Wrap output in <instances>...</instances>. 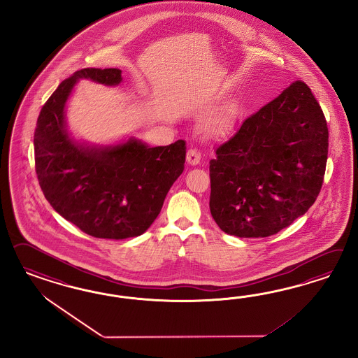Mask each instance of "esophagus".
Returning a JSON list of instances; mask_svg holds the SVG:
<instances>
[{
    "instance_id": "esophagus-1",
    "label": "esophagus",
    "mask_w": 358,
    "mask_h": 358,
    "mask_svg": "<svg viewBox=\"0 0 358 358\" xmlns=\"http://www.w3.org/2000/svg\"><path fill=\"white\" fill-rule=\"evenodd\" d=\"M186 162L190 165H198L201 162V152L196 148H190L186 153Z\"/></svg>"
}]
</instances>
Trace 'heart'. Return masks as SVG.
Segmentation results:
<instances>
[{"mask_svg":"<svg viewBox=\"0 0 358 358\" xmlns=\"http://www.w3.org/2000/svg\"><path fill=\"white\" fill-rule=\"evenodd\" d=\"M228 124H229V120H228L227 115L222 114L215 120H211L208 127H210V130L213 131H226L228 129Z\"/></svg>","mask_w":358,"mask_h":358,"instance_id":"obj_1","label":"heart"}]
</instances>
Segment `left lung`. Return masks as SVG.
I'll return each instance as SVG.
<instances>
[{"label":"left lung","instance_id":"1","mask_svg":"<svg viewBox=\"0 0 358 358\" xmlns=\"http://www.w3.org/2000/svg\"><path fill=\"white\" fill-rule=\"evenodd\" d=\"M328 127L303 81L243 122L210 162V211L222 231L268 238L314 205L324 180Z\"/></svg>","mask_w":358,"mask_h":358}]
</instances>
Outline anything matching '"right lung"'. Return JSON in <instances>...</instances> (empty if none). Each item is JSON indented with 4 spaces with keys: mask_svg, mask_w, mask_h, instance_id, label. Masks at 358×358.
Listing matches in <instances>:
<instances>
[{
    "mask_svg": "<svg viewBox=\"0 0 358 358\" xmlns=\"http://www.w3.org/2000/svg\"><path fill=\"white\" fill-rule=\"evenodd\" d=\"M118 68H85L65 78L47 99L34 132L35 171L45 199L93 238H134L145 232L184 172L186 143L150 148L124 144L85 148L65 131L64 106L78 78L105 85L122 81Z\"/></svg>",
    "mask_w": 358,
    "mask_h": 358,
    "instance_id": "right-lung-1",
    "label": "right lung"
}]
</instances>
